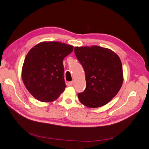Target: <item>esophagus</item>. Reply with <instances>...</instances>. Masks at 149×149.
Segmentation results:
<instances>
[{
    "mask_svg": "<svg viewBox=\"0 0 149 149\" xmlns=\"http://www.w3.org/2000/svg\"><path fill=\"white\" fill-rule=\"evenodd\" d=\"M73 83H74L73 81H70L67 83V84H68V86H71V85H73Z\"/></svg>",
    "mask_w": 149,
    "mask_h": 149,
    "instance_id": "esophagus-1",
    "label": "esophagus"
}]
</instances>
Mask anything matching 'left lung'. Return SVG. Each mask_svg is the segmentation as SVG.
Segmentation results:
<instances>
[{
  "label": "left lung",
  "mask_w": 149,
  "mask_h": 149,
  "mask_svg": "<svg viewBox=\"0 0 149 149\" xmlns=\"http://www.w3.org/2000/svg\"><path fill=\"white\" fill-rule=\"evenodd\" d=\"M74 53L83 67L86 82L84 91L78 94L79 101L91 108L106 104L123 83L119 57L111 49L99 46L74 47Z\"/></svg>",
  "instance_id": "1"
}]
</instances>
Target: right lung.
<instances>
[{
	"label": "right lung",
	"instance_id": "obj_1",
	"mask_svg": "<svg viewBox=\"0 0 149 149\" xmlns=\"http://www.w3.org/2000/svg\"><path fill=\"white\" fill-rule=\"evenodd\" d=\"M73 47L57 42H42L26 55L22 68V80L29 93L42 102L55 101L66 87L64 58Z\"/></svg>",
	"mask_w": 149,
	"mask_h": 149
}]
</instances>
